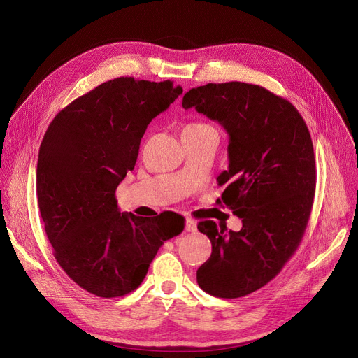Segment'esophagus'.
<instances>
[{
  "label": "esophagus",
  "instance_id": "1",
  "mask_svg": "<svg viewBox=\"0 0 358 358\" xmlns=\"http://www.w3.org/2000/svg\"><path fill=\"white\" fill-rule=\"evenodd\" d=\"M185 231L187 232H196L197 231V222L192 217L185 219Z\"/></svg>",
  "mask_w": 358,
  "mask_h": 358
}]
</instances>
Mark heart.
<instances>
[{"label": "heart", "mask_w": 358, "mask_h": 358, "mask_svg": "<svg viewBox=\"0 0 358 358\" xmlns=\"http://www.w3.org/2000/svg\"><path fill=\"white\" fill-rule=\"evenodd\" d=\"M197 126H208V124H190V126H187V127H197Z\"/></svg>", "instance_id": "obj_1"}]
</instances>
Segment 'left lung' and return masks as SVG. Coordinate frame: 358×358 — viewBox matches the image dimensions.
<instances>
[{
	"instance_id": "left-lung-1",
	"label": "left lung",
	"mask_w": 358,
	"mask_h": 358,
	"mask_svg": "<svg viewBox=\"0 0 358 358\" xmlns=\"http://www.w3.org/2000/svg\"><path fill=\"white\" fill-rule=\"evenodd\" d=\"M182 107L228 131L229 166L217 177V203L242 220L238 232L213 220L197 224L212 242L197 283L215 297L247 296L280 273L305 235L316 185L310 134L292 103L254 84L192 88Z\"/></svg>"
}]
</instances>
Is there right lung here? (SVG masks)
Returning <instances> with one entry per match:
<instances>
[{"mask_svg": "<svg viewBox=\"0 0 358 358\" xmlns=\"http://www.w3.org/2000/svg\"><path fill=\"white\" fill-rule=\"evenodd\" d=\"M181 92L173 81L115 78L61 110L43 136L36 194L45 231L58 264L92 294L136 290L162 243L184 229V219L162 213H120L115 196L148 124Z\"/></svg>", "mask_w": 358, "mask_h": 358, "instance_id": "obj_1", "label": "right lung"}]
</instances>
